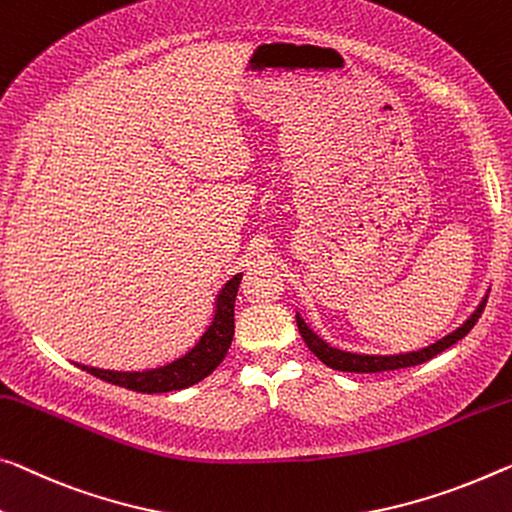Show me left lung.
<instances>
[{
	"instance_id": "obj_1",
	"label": "left lung",
	"mask_w": 512,
	"mask_h": 512,
	"mask_svg": "<svg viewBox=\"0 0 512 512\" xmlns=\"http://www.w3.org/2000/svg\"><path fill=\"white\" fill-rule=\"evenodd\" d=\"M485 302H487V295L483 297L481 304L476 306V311L471 313V316L462 322L458 329H453L451 334H446L444 338H439V341L430 343L428 348H421L414 352H400V355H359V352L338 350V348H334V345H329L327 341H322V338L302 320L300 313H297L295 318H297V329H300L304 343L309 345V350L325 366L334 368V371H345V373H382V371H398V368L426 364V361H430L432 357H437L439 352L451 348V345H455L460 338H465L471 332V327H474L478 318H481Z\"/></svg>"
}]
</instances>
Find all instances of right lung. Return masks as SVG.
I'll return each mask as SVG.
<instances>
[{
  "label": "right lung",
  "instance_id": "obj_1",
  "mask_svg": "<svg viewBox=\"0 0 512 512\" xmlns=\"http://www.w3.org/2000/svg\"><path fill=\"white\" fill-rule=\"evenodd\" d=\"M242 272L233 274V277L224 283L215 297V311H212V320L206 327V332L201 334L199 341L194 343V348L185 352L183 357H178L169 364L146 368V371H107V368L96 366H84L75 364L82 371L100 377V380L119 384L130 391L139 393H167L178 391L192 384L201 382L203 377H208L215 368L222 364L226 352L231 348L233 332H235V295H238Z\"/></svg>",
  "mask_w": 512,
  "mask_h": 512
}]
</instances>
